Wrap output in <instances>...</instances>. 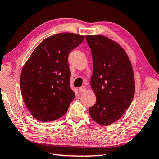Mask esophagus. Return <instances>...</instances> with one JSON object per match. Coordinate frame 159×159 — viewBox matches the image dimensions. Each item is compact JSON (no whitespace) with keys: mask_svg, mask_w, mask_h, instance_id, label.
Listing matches in <instances>:
<instances>
[{"mask_svg":"<svg viewBox=\"0 0 159 159\" xmlns=\"http://www.w3.org/2000/svg\"><path fill=\"white\" fill-rule=\"evenodd\" d=\"M86 91V86H81L79 89V91L80 93H82V92H84Z\"/></svg>","mask_w":159,"mask_h":159,"instance_id":"esophagus-1","label":"esophagus"}]
</instances>
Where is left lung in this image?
<instances>
[{
  "label": "left lung",
  "mask_w": 159,
  "mask_h": 159,
  "mask_svg": "<svg viewBox=\"0 0 159 159\" xmlns=\"http://www.w3.org/2000/svg\"><path fill=\"white\" fill-rule=\"evenodd\" d=\"M93 62L91 86L96 104L89 108L98 124L108 125L129 108L135 93L132 66L121 46L103 35H86Z\"/></svg>",
  "instance_id": "obj_1"
}]
</instances>
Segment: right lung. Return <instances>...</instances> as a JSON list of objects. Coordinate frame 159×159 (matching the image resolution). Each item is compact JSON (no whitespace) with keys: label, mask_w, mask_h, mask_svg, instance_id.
Masks as SVG:
<instances>
[{"label":"right lung","mask_w":159,"mask_h":159,"mask_svg":"<svg viewBox=\"0 0 159 159\" xmlns=\"http://www.w3.org/2000/svg\"><path fill=\"white\" fill-rule=\"evenodd\" d=\"M84 40V36L72 33L51 35L37 46L23 66L21 95L37 120L52 121L67 112L75 98L68 58Z\"/></svg>","instance_id":"1"}]
</instances>
